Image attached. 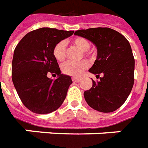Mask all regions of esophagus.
<instances>
[{"instance_id":"1","label":"esophagus","mask_w":148,"mask_h":148,"mask_svg":"<svg viewBox=\"0 0 148 148\" xmlns=\"http://www.w3.org/2000/svg\"><path fill=\"white\" fill-rule=\"evenodd\" d=\"M72 81L74 82H78L80 81V78H78V77H72Z\"/></svg>"}]
</instances>
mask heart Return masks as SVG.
Listing matches in <instances>:
<instances>
[{
    "label": "heart",
    "instance_id": "heart-1",
    "mask_svg": "<svg viewBox=\"0 0 148 148\" xmlns=\"http://www.w3.org/2000/svg\"><path fill=\"white\" fill-rule=\"evenodd\" d=\"M71 44L75 45L82 51H83L85 56H89L88 49L90 47V43L86 38L77 37L71 41ZM53 54L55 59L58 62H63L66 58V44L64 41H61L54 45L53 49ZM88 67V62L86 61H81L79 62H67L66 63L62 65V71L65 74L78 77L80 76L82 72Z\"/></svg>",
    "mask_w": 148,
    "mask_h": 148
}]
</instances>
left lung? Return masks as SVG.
<instances>
[{"mask_svg": "<svg viewBox=\"0 0 148 148\" xmlns=\"http://www.w3.org/2000/svg\"><path fill=\"white\" fill-rule=\"evenodd\" d=\"M74 34L92 42L98 56L89 70L99 77L92 80V87L84 92V98L93 109L108 113L119 109L127 100L134 85L135 58L127 39L106 27L90 28L75 31Z\"/></svg>", "mask_w": 148, "mask_h": 148, "instance_id": "obj_1", "label": "left lung"}]
</instances>
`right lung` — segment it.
<instances>
[{
	"instance_id": "right-lung-1",
	"label": "right lung",
	"mask_w": 148,
	"mask_h": 148,
	"mask_svg": "<svg viewBox=\"0 0 148 148\" xmlns=\"http://www.w3.org/2000/svg\"><path fill=\"white\" fill-rule=\"evenodd\" d=\"M74 31L41 28L28 33L16 45L12 62V79L25 107L36 114H49L58 109L72 83L61 74L53 49ZM57 74L53 80L47 74Z\"/></svg>"
}]
</instances>
